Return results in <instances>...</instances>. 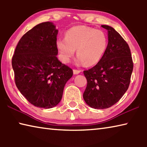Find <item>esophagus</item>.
<instances>
[{
  "label": "esophagus",
  "instance_id": "obj_1",
  "mask_svg": "<svg viewBox=\"0 0 147 147\" xmlns=\"http://www.w3.org/2000/svg\"><path fill=\"white\" fill-rule=\"evenodd\" d=\"M81 71H80V70H76V69H74L73 73H74V74H78Z\"/></svg>",
  "mask_w": 147,
  "mask_h": 147
}]
</instances>
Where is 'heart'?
Masks as SVG:
<instances>
[{
    "label": "heart",
    "mask_w": 147,
    "mask_h": 147,
    "mask_svg": "<svg viewBox=\"0 0 147 147\" xmlns=\"http://www.w3.org/2000/svg\"><path fill=\"white\" fill-rule=\"evenodd\" d=\"M107 45L108 39L103 32L86 26L72 27L66 32L65 38L56 41L62 62L69 63L76 50V63L88 66L94 65L100 60Z\"/></svg>",
    "instance_id": "b5f03b06"
}]
</instances>
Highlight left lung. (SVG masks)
<instances>
[{
  "label": "left lung",
  "instance_id": "obj_1",
  "mask_svg": "<svg viewBox=\"0 0 147 147\" xmlns=\"http://www.w3.org/2000/svg\"><path fill=\"white\" fill-rule=\"evenodd\" d=\"M108 31V43L98 63L84 74L88 84L83 94L86 103L94 109H106L120 100L130 84L133 61L128 45L112 27Z\"/></svg>",
  "mask_w": 147,
  "mask_h": 147
}]
</instances>
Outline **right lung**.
<instances>
[{
    "label": "right lung",
    "instance_id": "obj_1",
    "mask_svg": "<svg viewBox=\"0 0 147 147\" xmlns=\"http://www.w3.org/2000/svg\"><path fill=\"white\" fill-rule=\"evenodd\" d=\"M58 30L52 22L35 26L20 39L12 58L17 88L30 103L52 108L61 101L73 72L57 58Z\"/></svg>",
    "mask_w": 147,
    "mask_h": 147
}]
</instances>
